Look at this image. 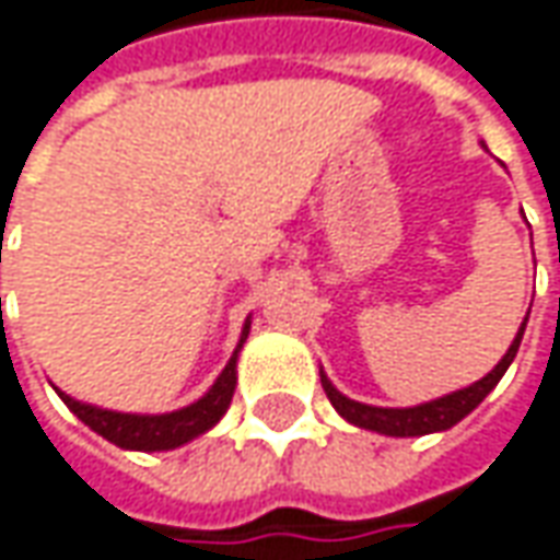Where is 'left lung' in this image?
<instances>
[{"label": "left lung", "instance_id": "left-lung-1", "mask_svg": "<svg viewBox=\"0 0 560 560\" xmlns=\"http://www.w3.org/2000/svg\"><path fill=\"white\" fill-rule=\"evenodd\" d=\"M524 328H527V318L517 331V338L509 347V353L502 357V362L492 369L490 375L480 377L477 384L465 387V390H455L450 396H440L434 402H424V406H415V409H377V406H365V402H357V399H347L331 387V381L322 375V387L331 399V406L338 409L350 424L357 428H365V431H377V434L387 436H421V434H434V431H446L458 424L468 412H474L483 396L490 394L492 387L499 384V377L505 375V369L511 365V359L517 357V347H521V338H524Z\"/></svg>", "mask_w": 560, "mask_h": 560}]
</instances>
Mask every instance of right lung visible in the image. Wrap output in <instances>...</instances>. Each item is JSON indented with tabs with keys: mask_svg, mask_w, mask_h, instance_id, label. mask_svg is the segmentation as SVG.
<instances>
[{
	"mask_svg": "<svg viewBox=\"0 0 560 560\" xmlns=\"http://www.w3.org/2000/svg\"><path fill=\"white\" fill-rule=\"evenodd\" d=\"M250 331V322L244 325L242 343ZM238 343V347H242ZM235 359H238V350L235 357L229 359V365L222 369V375L217 377V384L207 390V396H201L198 402L185 406L179 412L170 415H124V412H107V409H95V406H86V402H77L73 396L61 394L58 387V396L68 402V409L83 424H89L95 434H102L105 440H110L114 446H124V450H142V453H158V450H176L188 440H195L203 431H210L217 421H220L229 402H232V394H235Z\"/></svg>",
	"mask_w": 560,
	"mask_h": 560,
	"instance_id": "add662e5",
	"label": "right lung"
}]
</instances>
